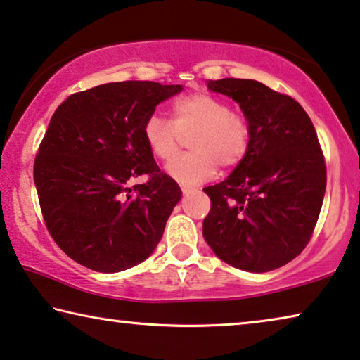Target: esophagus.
Here are the masks:
<instances>
[{
	"label": "esophagus",
	"instance_id": "obj_1",
	"mask_svg": "<svg viewBox=\"0 0 360 360\" xmlns=\"http://www.w3.org/2000/svg\"><path fill=\"white\" fill-rule=\"evenodd\" d=\"M181 189H182V194H184V195H189V194H192V192H195L194 187H189V186H182Z\"/></svg>",
	"mask_w": 360,
	"mask_h": 360
}]
</instances>
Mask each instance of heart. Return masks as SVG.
<instances>
[{
	"label": "heart",
	"mask_w": 360,
	"mask_h": 360,
	"mask_svg": "<svg viewBox=\"0 0 360 360\" xmlns=\"http://www.w3.org/2000/svg\"><path fill=\"white\" fill-rule=\"evenodd\" d=\"M143 139L155 157L171 162L179 152V137L194 132L189 141L192 153L182 155L168 168V174L184 186L212 179L223 168L243 162L250 146V124L233 112L221 98L208 94L179 96L171 105V121L155 115L143 124Z\"/></svg>",
	"instance_id": "heart-1"
}]
</instances>
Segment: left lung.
<instances>
[{
	"label": "left lung",
	"instance_id": "8db88e82",
	"mask_svg": "<svg viewBox=\"0 0 360 360\" xmlns=\"http://www.w3.org/2000/svg\"><path fill=\"white\" fill-rule=\"evenodd\" d=\"M208 89L239 103L250 146L226 179L203 189L212 200L203 238L228 265L276 270L309 244L323 203L326 166L317 132L296 100L257 80H208Z\"/></svg>",
	"mask_w": 360,
	"mask_h": 360
}]
</instances>
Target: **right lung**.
Wrapping results in <instances>:
<instances>
[{
	"mask_svg": "<svg viewBox=\"0 0 360 360\" xmlns=\"http://www.w3.org/2000/svg\"><path fill=\"white\" fill-rule=\"evenodd\" d=\"M182 85L126 80L72 94L51 116L34 163L48 233L74 262L100 273L136 266L162 239L182 192L143 139L158 103ZM146 174V185L129 188Z\"/></svg>",
	"mask_w": 360,
	"mask_h": 360,
	"instance_id": "add662e5",
	"label": "right lung"
}]
</instances>
